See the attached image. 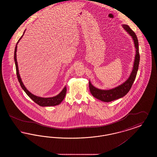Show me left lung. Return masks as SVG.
Listing matches in <instances>:
<instances>
[{
    "label": "left lung",
    "mask_w": 157,
    "mask_h": 157,
    "mask_svg": "<svg viewBox=\"0 0 157 157\" xmlns=\"http://www.w3.org/2000/svg\"><path fill=\"white\" fill-rule=\"evenodd\" d=\"M122 27L132 36L134 42L135 47L136 48V55L135 58L134 67L131 75L127 81L124 82L122 84L120 85V86L111 90H99L94 87L90 83V82H89L90 92L93 95V97L103 102H111L112 101L118 99L125 96L131 88L137 74V71L138 69L140 59L138 40L134 32L129 28V26L127 25H123Z\"/></svg>",
    "instance_id": "left-lung-1"
}]
</instances>
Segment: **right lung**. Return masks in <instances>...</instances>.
Segmentation results:
<instances>
[{"label":"right lung","instance_id":"obj_1","mask_svg":"<svg viewBox=\"0 0 157 157\" xmlns=\"http://www.w3.org/2000/svg\"><path fill=\"white\" fill-rule=\"evenodd\" d=\"M25 32H24L22 36L20 37V39H19V40L17 41V42L16 44V47H15V53H14V59H15V66H16V75H17L18 81L20 83L21 87L22 88L23 90L26 92V94L37 104L40 106H50L58 105L61 103V102L63 101V99L65 97V95L67 93V88L66 87H65L63 88V90L61 91V92L59 94H58V95H56L55 97L52 98L39 97L35 96V95H33L32 94H31L30 92L25 88V86H24L22 81L21 80V78L20 77L19 73L17 62V59H16V51H17V45L19 43V40L21 39V38L23 37V36L25 33Z\"/></svg>","mask_w":157,"mask_h":157}]
</instances>
